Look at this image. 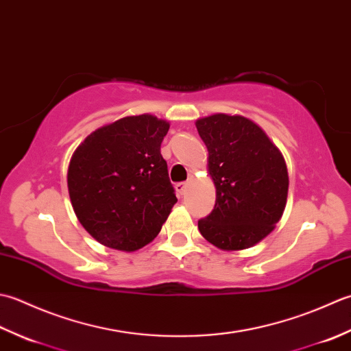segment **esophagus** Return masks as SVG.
<instances>
[{"instance_id": "obj_1", "label": "esophagus", "mask_w": 351, "mask_h": 351, "mask_svg": "<svg viewBox=\"0 0 351 351\" xmlns=\"http://www.w3.org/2000/svg\"><path fill=\"white\" fill-rule=\"evenodd\" d=\"M188 186H189V183H188V182L177 183V184H176V191H177L178 194H180V195H184V192L188 191Z\"/></svg>"}]
</instances>
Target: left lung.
Returning <instances> with one entry per match:
<instances>
[{
	"label": "left lung",
	"instance_id": "left-lung-1",
	"mask_svg": "<svg viewBox=\"0 0 351 351\" xmlns=\"http://www.w3.org/2000/svg\"><path fill=\"white\" fill-rule=\"evenodd\" d=\"M209 152L215 207L198 230L221 250L256 245L274 230L288 198V169L262 128L244 117L217 113L197 119Z\"/></svg>",
	"mask_w": 351,
	"mask_h": 351
}]
</instances>
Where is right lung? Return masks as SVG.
I'll list each match as a JSON object with an SVG mask.
<instances>
[{"label": "right lung", "instance_id": "obj_1", "mask_svg": "<svg viewBox=\"0 0 351 351\" xmlns=\"http://www.w3.org/2000/svg\"><path fill=\"white\" fill-rule=\"evenodd\" d=\"M168 130L153 115L125 117L92 132L71 157V203L99 244L136 252L159 234L177 203L160 154Z\"/></svg>", "mask_w": 351, "mask_h": 351}]
</instances>
